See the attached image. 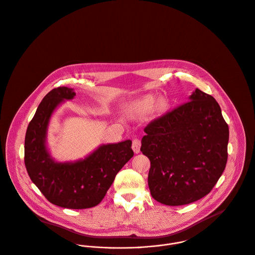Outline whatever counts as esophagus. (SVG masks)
Listing matches in <instances>:
<instances>
[{"mask_svg": "<svg viewBox=\"0 0 255 255\" xmlns=\"http://www.w3.org/2000/svg\"><path fill=\"white\" fill-rule=\"evenodd\" d=\"M140 146H141L140 140H139L138 138H134V139L132 140V145H131L132 150L134 151V153H139V151H140Z\"/></svg>", "mask_w": 255, "mask_h": 255, "instance_id": "esophagus-1", "label": "esophagus"}]
</instances>
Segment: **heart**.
Segmentation results:
<instances>
[{
  "mask_svg": "<svg viewBox=\"0 0 255 255\" xmlns=\"http://www.w3.org/2000/svg\"><path fill=\"white\" fill-rule=\"evenodd\" d=\"M153 102H154V100H153L152 97H146V98H144L143 100H141V101L138 103L137 109H138L139 111H141V112H148V111H150V110L152 109ZM163 106H164V104H163L162 101H159V102L157 103V108H158V109H161Z\"/></svg>",
  "mask_w": 255,
  "mask_h": 255,
  "instance_id": "b5f03b06",
  "label": "heart"
}]
</instances>
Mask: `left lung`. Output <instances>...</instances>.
I'll list each match as a JSON object with an SVG mask.
<instances>
[{
	"label": "left lung",
	"instance_id": "8db88e82",
	"mask_svg": "<svg viewBox=\"0 0 255 255\" xmlns=\"http://www.w3.org/2000/svg\"><path fill=\"white\" fill-rule=\"evenodd\" d=\"M140 150L150 160L148 187L167 206L208 195L226 168L229 126L214 97L196 89L189 101L144 128Z\"/></svg>",
	"mask_w": 255,
	"mask_h": 255
}]
</instances>
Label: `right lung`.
Returning a JSON list of instances; mask_svg holds the SVG:
<instances>
[{
	"instance_id": "obj_1",
	"label": "right lung",
	"mask_w": 255,
	"mask_h": 255,
	"mask_svg": "<svg viewBox=\"0 0 255 255\" xmlns=\"http://www.w3.org/2000/svg\"><path fill=\"white\" fill-rule=\"evenodd\" d=\"M75 95L73 89L58 87L43 98L26 129L24 164L31 181L50 203L79 210L101 203L133 151L128 139L102 144L84 159L55 161L46 146L48 125L56 108Z\"/></svg>"
}]
</instances>
